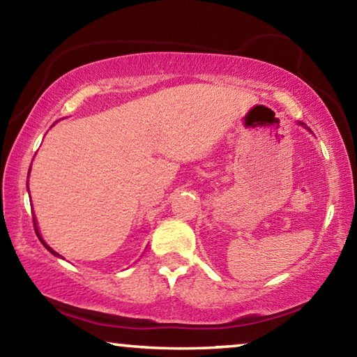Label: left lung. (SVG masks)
Returning <instances> with one entry per match:
<instances>
[{
  "label": "left lung",
  "instance_id": "8db88e82",
  "mask_svg": "<svg viewBox=\"0 0 357 357\" xmlns=\"http://www.w3.org/2000/svg\"><path fill=\"white\" fill-rule=\"evenodd\" d=\"M299 124H302V123H299ZM302 126H305V124H302Z\"/></svg>",
  "mask_w": 357,
  "mask_h": 357
}]
</instances>
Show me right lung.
<instances>
[{
  "mask_svg": "<svg viewBox=\"0 0 357 357\" xmlns=\"http://www.w3.org/2000/svg\"><path fill=\"white\" fill-rule=\"evenodd\" d=\"M34 225H36V222H34ZM34 228H36V227H34ZM36 234H38V238H39V241H40V243H42V244H44V247H45V249H47L48 252H50V253H53V255H56V257H61V255H58V253H56L55 250H53V249H50V247H48V245H47V244L44 243V239H42V238H40V234H39V231H38V228H36Z\"/></svg>",
  "mask_w": 357,
  "mask_h": 357,
  "instance_id": "1",
  "label": "right lung"
}]
</instances>
